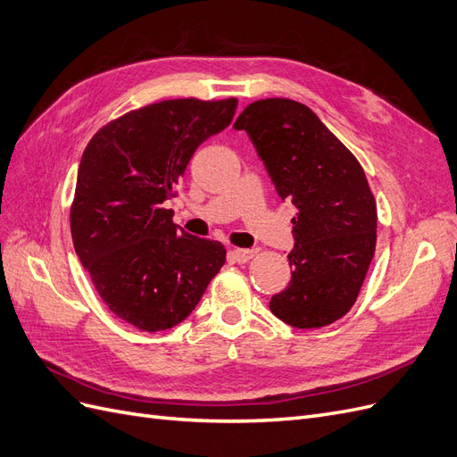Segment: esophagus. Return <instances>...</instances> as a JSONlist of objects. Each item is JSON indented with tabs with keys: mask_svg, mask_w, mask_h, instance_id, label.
I'll return each instance as SVG.
<instances>
[{
	"mask_svg": "<svg viewBox=\"0 0 457 457\" xmlns=\"http://www.w3.org/2000/svg\"><path fill=\"white\" fill-rule=\"evenodd\" d=\"M257 255V250H230L228 257L237 262H247Z\"/></svg>",
	"mask_w": 457,
	"mask_h": 457,
	"instance_id": "34e87169",
	"label": "esophagus"
}]
</instances>
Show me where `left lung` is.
Instances as JSON below:
<instances>
[{"label": "left lung", "instance_id": "obj_1", "mask_svg": "<svg viewBox=\"0 0 457 457\" xmlns=\"http://www.w3.org/2000/svg\"><path fill=\"white\" fill-rule=\"evenodd\" d=\"M234 128L245 129L282 200L297 207L292 280L270 299L282 322L334 324L361 294L378 238V207L361 162L305 104L261 99Z\"/></svg>", "mask_w": 457, "mask_h": 457}]
</instances>
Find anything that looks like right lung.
<instances>
[{
    "label": "right lung",
    "mask_w": 457,
    "mask_h": 457,
    "mask_svg": "<svg viewBox=\"0 0 457 457\" xmlns=\"http://www.w3.org/2000/svg\"><path fill=\"white\" fill-rule=\"evenodd\" d=\"M238 99H171L129 110L87 143L71 205L74 250L104 305L141 331L181 324L227 261L225 245L177 232L179 179Z\"/></svg>",
    "instance_id": "obj_1"
}]
</instances>
